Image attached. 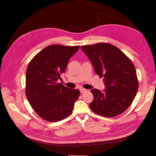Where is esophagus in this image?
Here are the masks:
<instances>
[{"instance_id":"1","label":"esophagus","mask_w":156,"mask_h":156,"mask_svg":"<svg viewBox=\"0 0 156 156\" xmlns=\"http://www.w3.org/2000/svg\"><path fill=\"white\" fill-rule=\"evenodd\" d=\"M80 93L83 94V93H84V92H85L87 91V90L85 89V88H80Z\"/></svg>"}]
</instances>
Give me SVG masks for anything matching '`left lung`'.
<instances>
[{
	"label": "left lung",
	"instance_id": "1",
	"mask_svg": "<svg viewBox=\"0 0 156 156\" xmlns=\"http://www.w3.org/2000/svg\"><path fill=\"white\" fill-rule=\"evenodd\" d=\"M91 61L95 72L103 81L102 91L94 88V100L89 106L99 115L112 118L126 110L138 88L136 69L128 57L117 47L98 43L81 47Z\"/></svg>",
	"mask_w": 156,
	"mask_h": 156
}]
</instances>
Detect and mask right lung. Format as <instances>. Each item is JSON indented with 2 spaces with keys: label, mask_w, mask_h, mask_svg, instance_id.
<instances>
[{
  "label": "right lung",
  "mask_w": 156,
  "mask_h": 156,
  "mask_svg": "<svg viewBox=\"0 0 156 156\" xmlns=\"http://www.w3.org/2000/svg\"><path fill=\"white\" fill-rule=\"evenodd\" d=\"M80 46L52 45L31 59L26 74L27 99L38 115L51 122L65 119L71 114L80 90L58 83L71 57Z\"/></svg>",
  "instance_id": "obj_1"
}]
</instances>
